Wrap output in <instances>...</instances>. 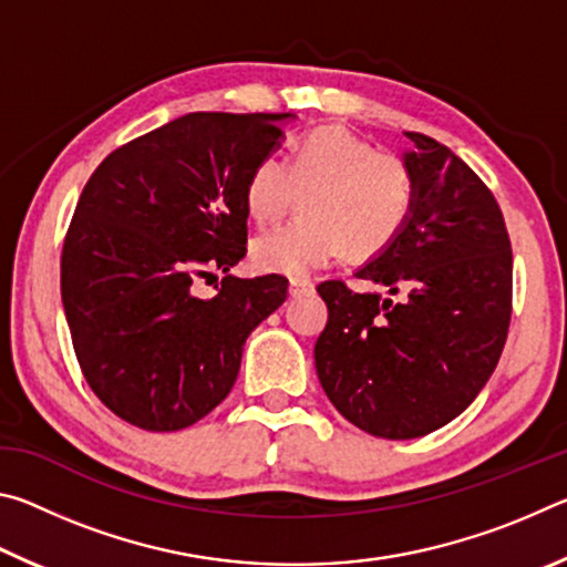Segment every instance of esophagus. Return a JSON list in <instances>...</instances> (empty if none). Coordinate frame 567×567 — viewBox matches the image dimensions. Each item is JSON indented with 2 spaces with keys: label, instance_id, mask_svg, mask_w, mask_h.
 I'll list each match as a JSON object with an SVG mask.
<instances>
[{
  "label": "esophagus",
  "instance_id": "1",
  "mask_svg": "<svg viewBox=\"0 0 567 567\" xmlns=\"http://www.w3.org/2000/svg\"><path fill=\"white\" fill-rule=\"evenodd\" d=\"M315 292V285L310 280H292L290 282V295L292 297H305V295H312Z\"/></svg>",
  "mask_w": 567,
  "mask_h": 567
}]
</instances>
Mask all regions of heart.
<instances>
[{
  "label": "heart",
  "instance_id": "heart-1",
  "mask_svg": "<svg viewBox=\"0 0 567 567\" xmlns=\"http://www.w3.org/2000/svg\"><path fill=\"white\" fill-rule=\"evenodd\" d=\"M297 195L305 219L255 239V270L302 280L342 252L354 260L385 252L415 209V177L405 157L330 124L297 140L287 162L257 159L245 185L247 213L257 223L285 215Z\"/></svg>",
  "mask_w": 567,
  "mask_h": 567
}]
</instances>
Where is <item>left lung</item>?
I'll return each mask as SVG.
<instances>
[{
    "instance_id": "obj_1",
    "label": "left lung",
    "mask_w": 567,
    "mask_h": 567,
    "mask_svg": "<svg viewBox=\"0 0 567 567\" xmlns=\"http://www.w3.org/2000/svg\"><path fill=\"white\" fill-rule=\"evenodd\" d=\"M405 162L415 209L358 270L400 302L318 287L328 324L315 342L320 385L364 433L412 440L455 420L491 380L513 312V249L501 205L455 152L420 132Z\"/></svg>"
}]
</instances>
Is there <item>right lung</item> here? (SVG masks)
Segmentation results:
<instances>
[{
  "label": "right lung",
  "mask_w": 567,
  "mask_h": 567,
  "mask_svg": "<svg viewBox=\"0 0 567 567\" xmlns=\"http://www.w3.org/2000/svg\"><path fill=\"white\" fill-rule=\"evenodd\" d=\"M292 114L192 112L102 159L62 247V305L84 380L134 427L195 425L233 390L243 344L287 280L229 275L247 252L245 185ZM225 271L203 301L194 285Z\"/></svg>",
  "instance_id": "add662e5"
}]
</instances>
